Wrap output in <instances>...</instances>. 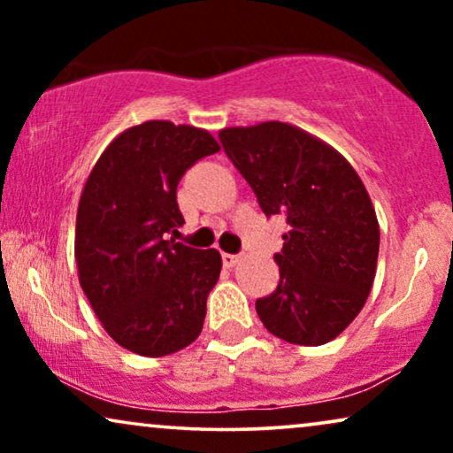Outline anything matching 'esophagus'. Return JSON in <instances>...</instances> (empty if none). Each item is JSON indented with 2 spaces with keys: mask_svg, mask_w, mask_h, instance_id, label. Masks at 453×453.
<instances>
[{
  "mask_svg": "<svg viewBox=\"0 0 453 453\" xmlns=\"http://www.w3.org/2000/svg\"><path fill=\"white\" fill-rule=\"evenodd\" d=\"M237 262H239V256H233V253H222V265H225V268H233Z\"/></svg>",
  "mask_w": 453,
  "mask_h": 453,
  "instance_id": "obj_1",
  "label": "esophagus"
}]
</instances>
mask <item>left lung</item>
Wrapping results in <instances>:
<instances>
[{
  "label": "left lung",
  "mask_w": 453,
  "mask_h": 453,
  "mask_svg": "<svg viewBox=\"0 0 453 453\" xmlns=\"http://www.w3.org/2000/svg\"><path fill=\"white\" fill-rule=\"evenodd\" d=\"M226 157L265 216L282 214L276 290L256 301L265 330L290 344L319 346L344 332L371 293L380 225L361 177L326 142L282 121L225 127Z\"/></svg>",
  "instance_id": "left-lung-1"
}]
</instances>
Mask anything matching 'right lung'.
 Wrapping results in <instances>:
<instances>
[{"label":"right lung","mask_w":453,"mask_h":453,"mask_svg":"<svg viewBox=\"0 0 453 453\" xmlns=\"http://www.w3.org/2000/svg\"><path fill=\"white\" fill-rule=\"evenodd\" d=\"M220 146L206 129L146 121L104 148L80 196V287L111 338L142 357H165L200 336L220 276L216 250L175 239L177 185Z\"/></svg>","instance_id":"1"}]
</instances>
